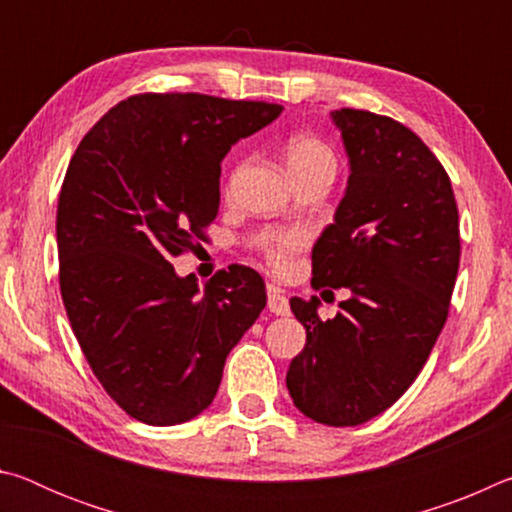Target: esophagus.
<instances>
[{
    "label": "esophagus",
    "mask_w": 512,
    "mask_h": 512,
    "mask_svg": "<svg viewBox=\"0 0 512 512\" xmlns=\"http://www.w3.org/2000/svg\"><path fill=\"white\" fill-rule=\"evenodd\" d=\"M268 309H271V314L275 316H289V298L277 287H268Z\"/></svg>",
    "instance_id": "obj_1"
}]
</instances>
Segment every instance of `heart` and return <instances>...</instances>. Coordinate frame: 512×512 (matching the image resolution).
I'll return each mask as SVG.
<instances>
[{"mask_svg":"<svg viewBox=\"0 0 512 512\" xmlns=\"http://www.w3.org/2000/svg\"><path fill=\"white\" fill-rule=\"evenodd\" d=\"M284 160H287V167L298 185H305L307 180L320 176L334 178L336 169H339V160H336L332 146L316 135L305 133L289 137L287 144H284ZM257 244L266 262L277 273H284L296 255L309 244V235L300 228L273 230L259 237Z\"/></svg>","mask_w":512,"mask_h":512,"instance_id":"obj_1","label":"heart"}]
</instances>
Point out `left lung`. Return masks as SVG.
Returning <instances> with one entry per match:
<instances>
[{
	"instance_id": "obj_1",
	"label": "left lung",
	"mask_w": 512,
	"mask_h": 512,
	"mask_svg": "<svg viewBox=\"0 0 512 512\" xmlns=\"http://www.w3.org/2000/svg\"><path fill=\"white\" fill-rule=\"evenodd\" d=\"M350 155L336 219L311 253V287L350 289L332 320L318 298H291L307 345L287 372L293 404L320 424L384 413L427 363L461 262L452 183L411 128L370 110L332 112Z\"/></svg>"
}]
</instances>
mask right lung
I'll use <instances>...</instances> for the list:
<instances>
[{
    "instance_id": "right-lung-1",
    "label": "right lung",
    "mask_w": 512,
    "mask_h": 512,
    "mask_svg": "<svg viewBox=\"0 0 512 512\" xmlns=\"http://www.w3.org/2000/svg\"><path fill=\"white\" fill-rule=\"evenodd\" d=\"M266 101L142 92L110 108L74 151L58 196V282L69 325L112 400L171 427L219 391L225 357L266 307L250 266L198 291L171 259L201 248L219 214L221 160L280 115Z\"/></svg>"
}]
</instances>
